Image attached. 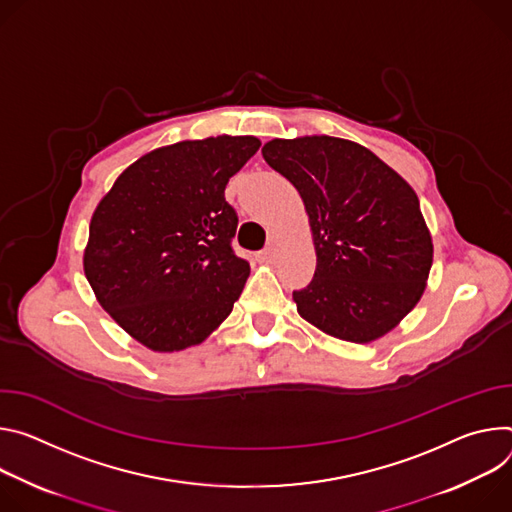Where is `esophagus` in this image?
<instances>
[{
    "label": "esophagus",
    "mask_w": 512,
    "mask_h": 512,
    "mask_svg": "<svg viewBox=\"0 0 512 512\" xmlns=\"http://www.w3.org/2000/svg\"><path fill=\"white\" fill-rule=\"evenodd\" d=\"M274 256H276V250H274V246H268L266 250H262L256 258H258V262H262V264H268V262H272L274 260Z\"/></svg>",
    "instance_id": "esophagus-1"
}]
</instances>
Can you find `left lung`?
<instances>
[{
  "mask_svg": "<svg viewBox=\"0 0 512 512\" xmlns=\"http://www.w3.org/2000/svg\"><path fill=\"white\" fill-rule=\"evenodd\" d=\"M262 156L299 191L313 232L317 268L293 293L299 315L354 344L394 329L419 303L433 264L413 187L342 138H274Z\"/></svg>",
  "mask_w": 512,
  "mask_h": 512,
  "instance_id": "8db88e82",
  "label": "left lung"
}]
</instances>
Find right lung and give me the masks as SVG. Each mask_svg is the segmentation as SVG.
Segmentation results:
<instances>
[{
	"label": "right lung",
	"instance_id": "right-lung-1",
	"mask_svg": "<svg viewBox=\"0 0 512 512\" xmlns=\"http://www.w3.org/2000/svg\"><path fill=\"white\" fill-rule=\"evenodd\" d=\"M254 136L156 148L113 183L89 225L83 268L99 305L152 352L201 344L250 276L232 238L225 185L256 154Z\"/></svg>",
	"mask_w": 512,
	"mask_h": 512
}]
</instances>
